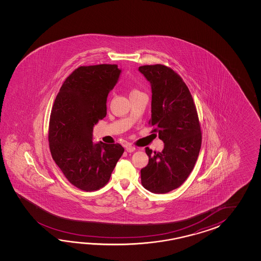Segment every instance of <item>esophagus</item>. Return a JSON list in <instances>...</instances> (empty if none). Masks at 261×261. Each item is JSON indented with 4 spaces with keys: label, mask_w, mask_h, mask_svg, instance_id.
<instances>
[{
    "label": "esophagus",
    "mask_w": 261,
    "mask_h": 261,
    "mask_svg": "<svg viewBox=\"0 0 261 261\" xmlns=\"http://www.w3.org/2000/svg\"><path fill=\"white\" fill-rule=\"evenodd\" d=\"M126 150H127V152H128V153H132L133 151H135L136 148H135L133 145H132V144H128V145L126 146Z\"/></svg>",
    "instance_id": "1"
}]
</instances>
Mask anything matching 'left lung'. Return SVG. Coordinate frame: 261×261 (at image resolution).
<instances>
[{"label":"left lung","instance_id":"obj_1","mask_svg":"<svg viewBox=\"0 0 261 261\" xmlns=\"http://www.w3.org/2000/svg\"><path fill=\"white\" fill-rule=\"evenodd\" d=\"M151 86V120L164 148L152 154L145 147L148 164L141 170L144 189L165 194L189 177L199 156L201 133L193 98L182 78L171 68L156 64L139 67Z\"/></svg>","mask_w":261,"mask_h":261}]
</instances>
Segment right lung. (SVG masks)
I'll list each match as a JSON object with an SVG mask.
<instances>
[{
  "label": "right lung",
  "instance_id": "1",
  "mask_svg": "<svg viewBox=\"0 0 261 261\" xmlns=\"http://www.w3.org/2000/svg\"><path fill=\"white\" fill-rule=\"evenodd\" d=\"M122 70L117 65L81 66L62 84L50 115V152L70 183L92 191L109 181L124 152L119 144L94 143L93 127L106 116L109 92Z\"/></svg>",
  "mask_w": 261,
  "mask_h": 261
}]
</instances>
